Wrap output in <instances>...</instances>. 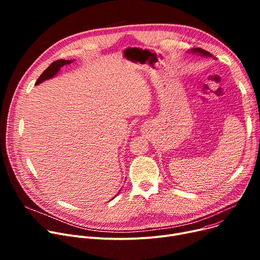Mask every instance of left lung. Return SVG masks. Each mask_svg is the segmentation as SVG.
Here are the masks:
<instances>
[{"mask_svg": "<svg viewBox=\"0 0 260 260\" xmlns=\"http://www.w3.org/2000/svg\"><path fill=\"white\" fill-rule=\"evenodd\" d=\"M189 52L200 54V56H203V57H213L212 53H210L209 51H206L204 49H201V48H193L189 50Z\"/></svg>", "mask_w": 260, "mask_h": 260, "instance_id": "8db88e82", "label": "left lung"}]
</instances>
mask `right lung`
<instances>
[{"label": "right lung", "mask_w": 260, "mask_h": 260, "mask_svg": "<svg viewBox=\"0 0 260 260\" xmlns=\"http://www.w3.org/2000/svg\"><path fill=\"white\" fill-rule=\"evenodd\" d=\"M73 62H74V60H58V61L52 62V63L46 68V70L43 72V74L39 77V79H38L37 82H36V85H39L40 83H42V82H44V81H46V80H48V79L53 78L54 76H56V75L60 72L62 66L68 65V64H71V63H73ZM116 196H117V195H116ZM116 196H115V197H116Z\"/></svg>", "instance_id": "add662e5"}]
</instances>
